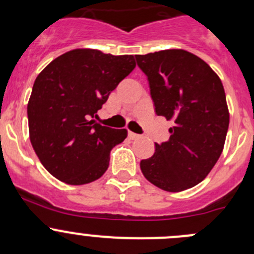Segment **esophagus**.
I'll return each mask as SVG.
<instances>
[{
  "instance_id": "34e87169",
  "label": "esophagus",
  "mask_w": 254,
  "mask_h": 254,
  "mask_svg": "<svg viewBox=\"0 0 254 254\" xmlns=\"http://www.w3.org/2000/svg\"><path fill=\"white\" fill-rule=\"evenodd\" d=\"M127 135H129V137H130V139H131V140H136V139H139V137H140V135L135 134V132H132V131L127 132Z\"/></svg>"
}]
</instances>
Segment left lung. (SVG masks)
<instances>
[{
  "label": "left lung",
  "instance_id": "1",
  "mask_svg": "<svg viewBox=\"0 0 254 254\" xmlns=\"http://www.w3.org/2000/svg\"><path fill=\"white\" fill-rule=\"evenodd\" d=\"M146 75L155 113L173 123L170 140L140 162L148 182L167 191L200 183L219 160L230 115L224 86L205 61L186 50L135 55Z\"/></svg>",
  "mask_w": 254,
  "mask_h": 254
}]
</instances>
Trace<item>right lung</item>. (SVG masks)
<instances>
[{
    "mask_svg": "<svg viewBox=\"0 0 254 254\" xmlns=\"http://www.w3.org/2000/svg\"><path fill=\"white\" fill-rule=\"evenodd\" d=\"M135 66L132 55L75 49L38 75L27 108L29 136L50 175L72 186L104 175L112 148L127 131L103 127L93 118Z\"/></svg>",
    "mask_w": 254,
    "mask_h": 254,
    "instance_id": "obj_1",
    "label": "right lung"
}]
</instances>
